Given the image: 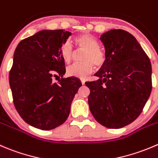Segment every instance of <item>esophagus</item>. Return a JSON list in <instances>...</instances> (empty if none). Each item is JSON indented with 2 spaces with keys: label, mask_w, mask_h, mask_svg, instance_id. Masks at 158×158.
I'll use <instances>...</instances> for the list:
<instances>
[{
  "label": "esophagus",
  "mask_w": 158,
  "mask_h": 158,
  "mask_svg": "<svg viewBox=\"0 0 158 158\" xmlns=\"http://www.w3.org/2000/svg\"><path fill=\"white\" fill-rule=\"evenodd\" d=\"M80 80H81V82H82V85H84V84H85V79H84V78H81V79H80Z\"/></svg>",
  "instance_id": "esophagus-1"
}]
</instances>
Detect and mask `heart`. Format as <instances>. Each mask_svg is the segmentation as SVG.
Masks as SVG:
<instances>
[{"label": "heart", "instance_id": "heart-1", "mask_svg": "<svg viewBox=\"0 0 158 158\" xmlns=\"http://www.w3.org/2000/svg\"><path fill=\"white\" fill-rule=\"evenodd\" d=\"M77 47L85 49V52L82 57V63H75L67 68V75L78 78H85L94 70V64L99 67L103 65L106 60L105 52L99 47L97 39L89 33L82 34L75 39ZM60 55L66 63H69L74 55L73 45L66 41L60 48Z\"/></svg>", "mask_w": 158, "mask_h": 158}]
</instances>
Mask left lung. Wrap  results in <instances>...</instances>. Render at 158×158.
Here are the masks:
<instances>
[{"label": "left lung", "instance_id": "1", "mask_svg": "<svg viewBox=\"0 0 158 158\" xmlns=\"http://www.w3.org/2000/svg\"><path fill=\"white\" fill-rule=\"evenodd\" d=\"M106 60L95 74L99 79L86 82L88 102L95 120L110 129L130 124L141 113L151 93V64L135 38L121 29L100 36Z\"/></svg>", "mask_w": 158, "mask_h": 158}]
</instances>
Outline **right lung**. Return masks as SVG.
<instances>
[{
  "label": "right lung",
  "instance_id": "obj_1",
  "mask_svg": "<svg viewBox=\"0 0 158 158\" xmlns=\"http://www.w3.org/2000/svg\"><path fill=\"white\" fill-rule=\"evenodd\" d=\"M71 35L63 29L40 31L21 41L14 53L9 73L14 104L23 120L38 129L48 131L65 123L82 85L76 77L62 78L60 48Z\"/></svg>",
  "mask_w": 158,
  "mask_h": 158
}]
</instances>
